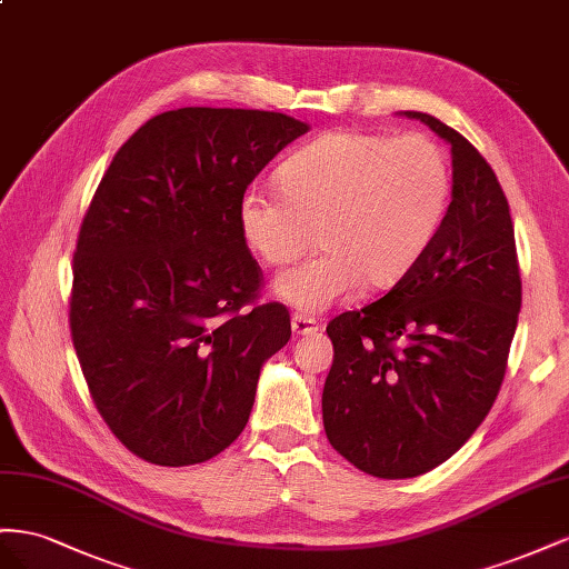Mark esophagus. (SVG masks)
<instances>
[{
  "label": "esophagus",
  "instance_id": "1",
  "mask_svg": "<svg viewBox=\"0 0 569 569\" xmlns=\"http://www.w3.org/2000/svg\"><path fill=\"white\" fill-rule=\"evenodd\" d=\"M290 327H293L296 336H310L319 331V319L310 317V315H293L290 319Z\"/></svg>",
  "mask_w": 569,
  "mask_h": 569
}]
</instances>
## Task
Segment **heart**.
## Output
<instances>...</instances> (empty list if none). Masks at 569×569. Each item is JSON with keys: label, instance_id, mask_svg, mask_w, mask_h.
I'll use <instances>...</instances> for the list:
<instances>
[{"label": "heart", "instance_id": "obj_1", "mask_svg": "<svg viewBox=\"0 0 569 569\" xmlns=\"http://www.w3.org/2000/svg\"><path fill=\"white\" fill-rule=\"evenodd\" d=\"M281 188L250 186L238 223L267 264H288L315 238L323 248L273 283L276 298L321 312L365 283L402 281L431 248L446 221L452 171L427 136L327 133L281 167Z\"/></svg>", "mask_w": 569, "mask_h": 569}]
</instances>
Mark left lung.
I'll return each instance as SVG.
<instances>
[{
	"label": "left lung",
	"instance_id": "obj_1",
	"mask_svg": "<svg viewBox=\"0 0 569 569\" xmlns=\"http://www.w3.org/2000/svg\"><path fill=\"white\" fill-rule=\"evenodd\" d=\"M450 144L446 221L419 264L362 310L329 321L321 415L362 472L410 479L446 462L489 415L506 377L522 281L510 207L472 142L421 111Z\"/></svg>",
	"mask_w": 569,
	"mask_h": 569
}]
</instances>
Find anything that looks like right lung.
<instances>
[{
	"instance_id": "add662e5",
	"label": "right lung",
	"mask_w": 569,
	"mask_h": 569,
	"mask_svg": "<svg viewBox=\"0 0 569 569\" xmlns=\"http://www.w3.org/2000/svg\"><path fill=\"white\" fill-rule=\"evenodd\" d=\"M307 131L279 111H164L121 144L97 186L73 254L69 321L97 410L138 458L198 465L246 429L290 317L279 302L247 306L262 271L238 204Z\"/></svg>"
}]
</instances>
